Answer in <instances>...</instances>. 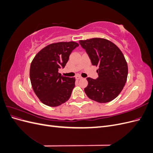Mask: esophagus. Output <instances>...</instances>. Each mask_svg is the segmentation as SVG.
Listing matches in <instances>:
<instances>
[{"label": "esophagus", "mask_w": 153, "mask_h": 153, "mask_svg": "<svg viewBox=\"0 0 153 153\" xmlns=\"http://www.w3.org/2000/svg\"><path fill=\"white\" fill-rule=\"evenodd\" d=\"M75 78H76V80H80V79H81V78H82L80 75H76V76H75Z\"/></svg>", "instance_id": "esophagus-1"}]
</instances>
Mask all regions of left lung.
Returning a JSON list of instances; mask_svg holds the SVG:
<instances>
[{
    "instance_id": "1",
    "label": "left lung",
    "mask_w": 153,
    "mask_h": 153,
    "mask_svg": "<svg viewBox=\"0 0 153 153\" xmlns=\"http://www.w3.org/2000/svg\"><path fill=\"white\" fill-rule=\"evenodd\" d=\"M93 66H98L96 80L88 77L84 89L89 98L98 103H107L121 93L128 76V64L117 46L104 38L80 40Z\"/></svg>"
}]
</instances>
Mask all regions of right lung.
Returning <instances> with one entry per match:
<instances>
[{"instance_id":"right-lung-1","label":"right lung","mask_w":153,"mask_h":153,"mask_svg":"<svg viewBox=\"0 0 153 153\" xmlns=\"http://www.w3.org/2000/svg\"><path fill=\"white\" fill-rule=\"evenodd\" d=\"M78 46L74 41L50 44L32 60L30 67L31 85L43 104L58 106L70 98L75 85V78L61 76L59 69L65 67L69 55Z\"/></svg>"}]
</instances>
